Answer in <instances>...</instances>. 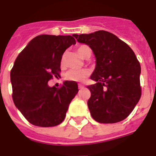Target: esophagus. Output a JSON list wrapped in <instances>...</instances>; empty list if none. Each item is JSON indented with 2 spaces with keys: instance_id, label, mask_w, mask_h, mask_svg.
I'll use <instances>...</instances> for the list:
<instances>
[{
  "instance_id": "1",
  "label": "esophagus",
  "mask_w": 156,
  "mask_h": 156,
  "mask_svg": "<svg viewBox=\"0 0 156 156\" xmlns=\"http://www.w3.org/2000/svg\"><path fill=\"white\" fill-rule=\"evenodd\" d=\"M83 87H84V86H83V85L78 84V88H79V89H82V88H83Z\"/></svg>"
}]
</instances>
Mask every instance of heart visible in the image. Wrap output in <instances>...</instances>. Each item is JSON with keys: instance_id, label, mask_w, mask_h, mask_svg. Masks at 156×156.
I'll use <instances>...</instances> for the list:
<instances>
[{"instance_id": "b5f03b06", "label": "heart", "mask_w": 156, "mask_h": 156, "mask_svg": "<svg viewBox=\"0 0 156 156\" xmlns=\"http://www.w3.org/2000/svg\"><path fill=\"white\" fill-rule=\"evenodd\" d=\"M78 54L84 59H88L91 56V49L87 45H79L77 49ZM66 61L65 54H63L61 58V65L64 66ZM89 75V72L87 69L82 70H74L71 69L66 74L65 78L68 81H73V82H82Z\"/></svg>"}]
</instances>
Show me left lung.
Here are the masks:
<instances>
[{
	"mask_svg": "<svg viewBox=\"0 0 156 156\" xmlns=\"http://www.w3.org/2000/svg\"><path fill=\"white\" fill-rule=\"evenodd\" d=\"M78 42L92 49L96 67L88 86L91 93L87 105L94 119L115 123L125 119L141 97V67L135 53L115 34L98 30L89 34H74Z\"/></svg>",
	"mask_w": 156,
	"mask_h": 156,
	"instance_id": "1",
	"label": "left lung"
}]
</instances>
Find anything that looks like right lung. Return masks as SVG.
Listing matches in <instances>:
<instances>
[{"mask_svg":"<svg viewBox=\"0 0 156 156\" xmlns=\"http://www.w3.org/2000/svg\"><path fill=\"white\" fill-rule=\"evenodd\" d=\"M75 43L69 35H39L16 58L10 72L12 100L33 125L54 126L65 119L69 103L78 92V84L66 81L58 88L49 87L48 82L60 76L61 58Z\"/></svg>","mask_w":156,"mask_h":156,"instance_id":"obj_1","label":"right lung"}]
</instances>
